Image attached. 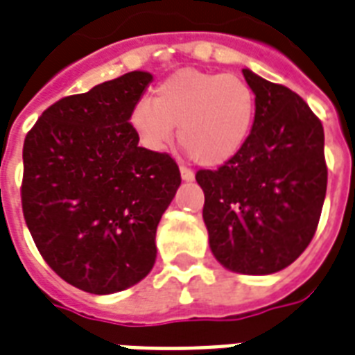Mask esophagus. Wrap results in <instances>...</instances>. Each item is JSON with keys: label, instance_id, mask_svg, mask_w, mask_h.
<instances>
[{"label": "esophagus", "instance_id": "1", "mask_svg": "<svg viewBox=\"0 0 355 355\" xmlns=\"http://www.w3.org/2000/svg\"><path fill=\"white\" fill-rule=\"evenodd\" d=\"M180 172H181V178H183V180H185V181H192V180H194V172L187 168V166H181Z\"/></svg>", "mask_w": 355, "mask_h": 355}]
</instances>
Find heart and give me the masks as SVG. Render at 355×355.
I'll return each mask as SVG.
<instances>
[{"mask_svg":"<svg viewBox=\"0 0 355 355\" xmlns=\"http://www.w3.org/2000/svg\"><path fill=\"white\" fill-rule=\"evenodd\" d=\"M255 120L254 90L237 76L185 68L133 105L129 123L152 152H163L180 125L181 148L202 166H222L246 144Z\"/></svg>","mask_w":355,"mask_h":355,"instance_id":"1","label":"heart"}]
</instances>
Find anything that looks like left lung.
I'll return each instance as SVG.
<instances>
[{
    "mask_svg": "<svg viewBox=\"0 0 355 355\" xmlns=\"http://www.w3.org/2000/svg\"><path fill=\"white\" fill-rule=\"evenodd\" d=\"M255 120L243 150L218 170H198L211 252L233 272L263 276L295 263L322 213L324 129L287 87L243 70Z\"/></svg>",
    "mask_w": 355,
    "mask_h": 355,
    "instance_id": "1",
    "label": "left lung"
}]
</instances>
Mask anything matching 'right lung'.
Returning <instances> with one entry per match:
<instances>
[{
    "mask_svg": "<svg viewBox=\"0 0 355 355\" xmlns=\"http://www.w3.org/2000/svg\"><path fill=\"white\" fill-rule=\"evenodd\" d=\"M152 79L129 72L66 96L24 140L26 224L51 270L85 293L111 295L148 276L181 183L174 159L140 148L129 123Z\"/></svg>",
    "mask_w": 355,
    "mask_h": 355,
    "instance_id": "add662e5",
    "label": "right lung"
}]
</instances>
